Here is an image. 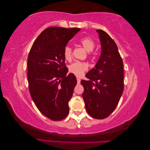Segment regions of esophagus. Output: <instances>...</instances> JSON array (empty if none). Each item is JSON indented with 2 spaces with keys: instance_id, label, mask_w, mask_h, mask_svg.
Segmentation results:
<instances>
[{
  "instance_id": "1",
  "label": "esophagus",
  "mask_w": 150,
  "mask_h": 150,
  "mask_svg": "<svg viewBox=\"0 0 150 150\" xmlns=\"http://www.w3.org/2000/svg\"><path fill=\"white\" fill-rule=\"evenodd\" d=\"M80 81H81V79H79V78H77V82H78V84L80 83Z\"/></svg>"
}]
</instances>
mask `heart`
I'll return each mask as SVG.
<instances>
[{
    "instance_id": "obj_1",
    "label": "heart",
    "mask_w": 150,
    "mask_h": 150,
    "mask_svg": "<svg viewBox=\"0 0 150 150\" xmlns=\"http://www.w3.org/2000/svg\"><path fill=\"white\" fill-rule=\"evenodd\" d=\"M79 43L83 46V47L88 52H92L95 47V42H94L93 39L89 37H85V38H81L79 40ZM63 56L67 61H70L72 59V50L71 47L66 46L65 47L63 51ZM87 69V64L86 63L79 62V61H76L69 67L70 72L72 73L76 76H81L83 75Z\"/></svg>"
}]
</instances>
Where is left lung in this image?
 <instances>
[{
  "label": "left lung",
  "mask_w": 150,
  "mask_h": 150,
  "mask_svg": "<svg viewBox=\"0 0 150 150\" xmlns=\"http://www.w3.org/2000/svg\"><path fill=\"white\" fill-rule=\"evenodd\" d=\"M102 52L95 67L81 80L84 88L82 97L91 117L97 119L108 117L118 103L124 91L123 61L117 45L105 32L97 30Z\"/></svg>",
  "instance_id": "left-lung-1"
}]
</instances>
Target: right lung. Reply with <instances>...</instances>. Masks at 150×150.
<instances>
[{
  "label": "right lung",
  "instance_id": "add662e5",
  "mask_svg": "<svg viewBox=\"0 0 150 150\" xmlns=\"http://www.w3.org/2000/svg\"><path fill=\"white\" fill-rule=\"evenodd\" d=\"M80 29L49 27L33 42L28 57V88L37 108L45 117L62 120L69 112V102L77 83L68 72L64 48Z\"/></svg>",
  "mask_w": 150,
  "mask_h": 150
}]
</instances>
